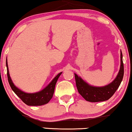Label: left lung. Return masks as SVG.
<instances>
[{
	"label": "left lung",
	"mask_w": 132,
	"mask_h": 132,
	"mask_svg": "<svg viewBox=\"0 0 132 132\" xmlns=\"http://www.w3.org/2000/svg\"><path fill=\"white\" fill-rule=\"evenodd\" d=\"M123 63L122 53H120V68L118 75L109 85L102 87H92L87 84L76 74H74L76 87L79 93L86 101L90 102H100L108 100L114 94L119 87L123 77Z\"/></svg>",
	"instance_id": "1"
}]
</instances>
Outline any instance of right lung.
<instances>
[{"label":"right lung","instance_id":"obj_1","mask_svg":"<svg viewBox=\"0 0 132 132\" xmlns=\"http://www.w3.org/2000/svg\"><path fill=\"white\" fill-rule=\"evenodd\" d=\"M6 66L7 69V77L9 83L10 84V87L15 94L23 101L25 104L28 106H41L48 103L52 97L54 93L55 87L56 83L59 78L62 72H60L57 75L53 80L50 82V84L46 88L42 90V91L35 93H27L22 92L21 90L18 89L17 87L14 85L12 81L9 74V68H8L7 61L6 60Z\"/></svg>","mask_w":132,"mask_h":132}]
</instances>
